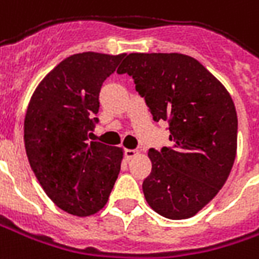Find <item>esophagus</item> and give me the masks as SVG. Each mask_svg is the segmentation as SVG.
I'll return each instance as SVG.
<instances>
[{"label":"esophagus","mask_w":259,"mask_h":259,"mask_svg":"<svg viewBox=\"0 0 259 259\" xmlns=\"http://www.w3.org/2000/svg\"><path fill=\"white\" fill-rule=\"evenodd\" d=\"M137 154H139V151H137V150H130V148L124 150V157H126V160H132V158L136 157Z\"/></svg>","instance_id":"1"}]
</instances>
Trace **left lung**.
Masks as SVG:
<instances>
[{
	"mask_svg": "<svg viewBox=\"0 0 259 259\" xmlns=\"http://www.w3.org/2000/svg\"><path fill=\"white\" fill-rule=\"evenodd\" d=\"M117 74H129L154 122H168L171 147L150 148L143 181L147 203L172 220L195 216L224 185L236 158L237 113L218 79L193 57L130 53Z\"/></svg>",
	"mask_w": 259,
	"mask_h": 259,
	"instance_id": "8db88e82",
	"label": "left lung"
}]
</instances>
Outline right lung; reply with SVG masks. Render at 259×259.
<instances>
[{
  "label": "right lung",
  "mask_w": 259,
  "mask_h": 259,
  "mask_svg": "<svg viewBox=\"0 0 259 259\" xmlns=\"http://www.w3.org/2000/svg\"><path fill=\"white\" fill-rule=\"evenodd\" d=\"M124 54L78 53L43 78L25 117L29 164L49 198L74 216H90L108 202L122 148L91 142L99 122V92Z\"/></svg>",
  "instance_id": "add662e5"
}]
</instances>
